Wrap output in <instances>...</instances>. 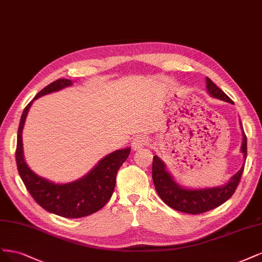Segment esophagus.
Segmentation results:
<instances>
[{
    "instance_id": "34e87169",
    "label": "esophagus",
    "mask_w": 262,
    "mask_h": 262,
    "mask_svg": "<svg viewBox=\"0 0 262 262\" xmlns=\"http://www.w3.org/2000/svg\"><path fill=\"white\" fill-rule=\"evenodd\" d=\"M148 142V139L145 137V136H137L135 137L134 140H133V143H132V147L134 150H139L140 148H142L145 145H147Z\"/></svg>"
}]
</instances>
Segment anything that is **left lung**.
<instances>
[{"instance_id": "1", "label": "left lung", "mask_w": 262, "mask_h": 262, "mask_svg": "<svg viewBox=\"0 0 262 262\" xmlns=\"http://www.w3.org/2000/svg\"><path fill=\"white\" fill-rule=\"evenodd\" d=\"M207 90L209 95L213 98L220 99L226 102L233 103V101L219 88L214 82L207 77ZM242 152L246 160L247 157V138L243 130ZM244 172V165L236 173L231 181L223 186L202 189H187L175 183L172 175L165 170V164L159 157H154L152 162V180L156 190L165 204L177 211L190 214H199L207 212L219 206H221L226 200H229L237 188L242 174Z\"/></svg>"}]
</instances>
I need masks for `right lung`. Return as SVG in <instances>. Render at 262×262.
<instances>
[{"mask_svg": "<svg viewBox=\"0 0 262 262\" xmlns=\"http://www.w3.org/2000/svg\"><path fill=\"white\" fill-rule=\"evenodd\" d=\"M70 79H57L42 89L25 107L19 122L16 146V164L25 186L37 204L49 212L63 217L87 216L103 208L112 197L116 174L128 158L130 148L107 155L82 179L66 184H54L33 173L25 162L21 134L29 108L36 99L72 86Z\"/></svg>", "mask_w": 262, "mask_h": 262, "instance_id": "1", "label": "right lung"}]
</instances>
